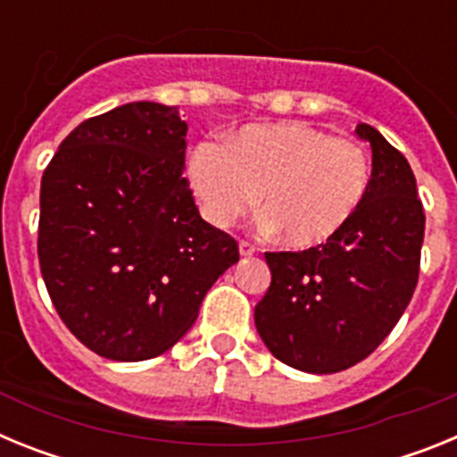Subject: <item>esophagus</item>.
I'll return each instance as SVG.
<instances>
[{"label": "esophagus", "mask_w": 457, "mask_h": 457, "mask_svg": "<svg viewBox=\"0 0 457 457\" xmlns=\"http://www.w3.org/2000/svg\"><path fill=\"white\" fill-rule=\"evenodd\" d=\"M237 252H240V256L249 258V256H253V253H256V247H253V245H249V242L242 240L240 245H237Z\"/></svg>", "instance_id": "esophagus-1"}]
</instances>
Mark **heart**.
<instances>
[{
    "label": "heart",
    "mask_w": 457,
    "mask_h": 457,
    "mask_svg": "<svg viewBox=\"0 0 457 457\" xmlns=\"http://www.w3.org/2000/svg\"><path fill=\"white\" fill-rule=\"evenodd\" d=\"M187 185L201 215L228 228L261 201V226L293 249L332 240L357 215L370 187V155L359 141L306 120L249 123L187 157Z\"/></svg>",
    "instance_id": "obj_1"
}]
</instances>
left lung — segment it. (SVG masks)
Instances as JSON below:
<instances>
[{
    "label": "left lung",
    "mask_w": 457,
    "mask_h": 457,
    "mask_svg": "<svg viewBox=\"0 0 457 457\" xmlns=\"http://www.w3.org/2000/svg\"><path fill=\"white\" fill-rule=\"evenodd\" d=\"M373 151L364 204L341 233L306 252H268L272 281L253 320L270 353L304 373L369 357L401 320L419 278L426 215L403 153L366 123Z\"/></svg>",
    "instance_id": "1"
}]
</instances>
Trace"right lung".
Returning a JSON list of instances; mask_svg holds the SVG:
<instances>
[{"mask_svg":"<svg viewBox=\"0 0 457 457\" xmlns=\"http://www.w3.org/2000/svg\"><path fill=\"white\" fill-rule=\"evenodd\" d=\"M179 107L139 100L79 123L40 180L38 261L56 313L96 354L173 348L237 242L201 220Z\"/></svg>","mask_w":457,"mask_h":457,"instance_id":"1","label":"right lung"}]
</instances>
